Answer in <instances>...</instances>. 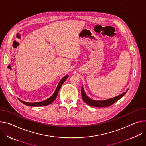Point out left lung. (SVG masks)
I'll return each instance as SVG.
<instances>
[{"mask_svg": "<svg viewBox=\"0 0 146 146\" xmlns=\"http://www.w3.org/2000/svg\"><path fill=\"white\" fill-rule=\"evenodd\" d=\"M126 91V92L127 91ZM126 92H123V93L120 94L119 96H117L115 97L108 99V100H101V101H96L92 100L90 98H89L85 93L84 91L83 86L82 87V97L83 100L88 105L92 106V107H109V106L112 105L115 102H116L119 99H121L126 93Z\"/></svg>", "mask_w": 146, "mask_h": 146, "instance_id": "1", "label": "left lung"}]
</instances>
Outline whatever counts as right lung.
Segmentation results:
<instances>
[{
    "label": "right lung",
    "instance_id": "obj_1",
    "mask_svg": "<svg viewBox=\"0 0 146 146\" xmlns=\"http://www.w3.org/2000/svg\"><path fill=\"white\" fill-rule=\"evenodd\" d=\"M68 76H69L68 75H66L61 79V80L59 83L54 93L53 94V95L51 97H50L49 98L45 100V101H41V102H28L23 101H22L20 99H19V100H20V101H21L24 104H25L26 105H28V106H31V107H41V106L48 105L51 104L52 102H53L55 101V100L57 97L59 91L60 87H62V86L64 83V82L66 81V79L68 78Z\"/></svg>",
    "mask_w": 146,
    "mask_h": 146
}]
</instances>
